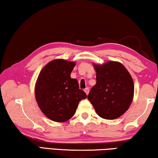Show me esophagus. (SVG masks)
<instances>
[{"mask_svg":"<svg viewBox=\"0 0 158 158\" xmlns=\"http://www.w3.org/2000/svg\"><path fill=\"white\" fill-rule=\"evenodd\" d=\"M84 92H85L86 95H87L89 94V89L88 87H86V89H84Z\"/></svg>","mask_w":158,"mask_h":158,"instance_id":"obj_1","label":"esophagus"}]
</instances>
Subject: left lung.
Returning a JSON list of instances; mask_svg holds the SVG:
<instances>
[{
	"instance_id": "obj_1",
	"label": "left lung",
	"mask_w": 158,
	"mask_h": 158,
	"mask_svg": "<svg viewBox=\"0 0 158 158\" xmlns=\"http://www.w3.org/2000/svg\"><path fill=\"white\" fill-rule=\"evenodd\" d=\"M97 84L91 89L87 98L102 118L114 119L123 115L133 99L134 83L123 64L108 61L94 64Z\"/></svg>"
}]
</instances>
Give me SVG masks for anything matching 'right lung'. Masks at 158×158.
I'll list each match as a JSON object with an SVG mask.
<instances>
[{
  "label": "right lung",
  "mask_w": 158,
  "mask_h": 158,
  "mask_svg": "<svg viewBox=\"0 0 158 158\" xmlns=\"http://www.w3.org/2000/svg\"><path fill=\"white\" fill-rule=\"evenodd\" d=\"M74 62L50 61L43 68L35 88V99L42 112L53 121L66 122L74 116L79 102L86 98L78 81L70 75Z\"/></svg>",
  "instance_id": "add662e5"
}]
</instances>
